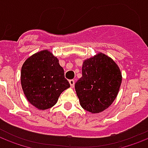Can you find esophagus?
Listing matches in <instances>:
<instances>
[{
    "mask_svg": "<svg viewBox=\"0 0 148 148\" xmlns=\"http://www.w3.org/2000/svg\"><path fill=\"white\" fill-rule=\"evenodd\" d=\"M69 83H70V84H71V88H73V87L74 86V84H75V81H74V80H73V79H72V80H70Z\"/></svg>",
    "mask_w": 148,
    "mask_h": 148,
    "instance_id": "1",
    "label": "esophagus"
}]
</instances>
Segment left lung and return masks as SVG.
<instances>
[{
	"mask_svg": "<svg viewBox=\"0 0 148 148\" xmlns=\"http://www.w3.org/2000/svg\"><path fill=\"white\" fill-rule=\"evenodd\" d=\"M121 82V71L110 57L99 53L85 60L82 77L75 83L80 104L92 113L104 111L116 98Z\"/></svg>",
	"mask_w": 148,
	"mask_h": 148,
	"instance_id": "1",
	"label": "left lung"
}]
</instances>
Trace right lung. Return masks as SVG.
Wrapping results in <instances>:
<instances>
[{"mask_svg":"<svg viewBox=\"0 0 148 148\" xmlns=\"http://www.w3.org/2000/svg\"><path fill=\"white\" fill-rule=\"evenodd\" d=\"M21 84L27 100L42 110L53 106L60 94L70 87L58 59L47 49L25 61L21 66Z\"/></svg>","mask_w":148,"mask_h":148,"instance_id":"right-lung-1","label":"right lung"}]
</instances>
